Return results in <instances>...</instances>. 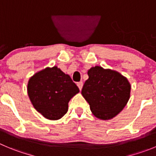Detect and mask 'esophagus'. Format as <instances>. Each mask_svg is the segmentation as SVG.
I'll return each instance as SVG.
<instances>
[{"label":"esophagus","instance_id":"esophagus-1","mask_svg":"<svg viewBox=\"0 0 156 156\" xmlns=\"http://www.w3.org/2000/svg\"><path fill=\"white\" fill-rule=\"evenodd\" d=\"M77 85H78V88H79V90H80V91H81V90L82 89L83 82H82V81H80V82H78V83H77Z\"/></svg>","mask_w":156,"mask_h":156}]
</instances>
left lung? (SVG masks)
I'll use <instances>...</instances> for the list:
<instances>
[{
    "mask_svg": "<svg viewBox=\"0 0 156 156\" xmlns=\"http://www.w3.org/2000/svg\"><path fill=\"white\" fill-rule=\"evenodd\" d=\"M81 94L88 101L92 114L101 120L115 117L127 105L131 85L127 78L115 70L91 67Z\"/></svg>",
    "mask_w": 156,
    "mask_h": 156,
    "instance_id": "obj_1",
    "label": "left lung"
}]
</instances>
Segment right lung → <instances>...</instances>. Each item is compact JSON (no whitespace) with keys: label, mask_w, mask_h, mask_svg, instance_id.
Here are the masks:
<instances>
[{"label":"right lung","mask_w":156,"mask_h":156,"mask_svg":"<svg viewBox=\"0 0 156 156\" xmlns=\"http://www.w3.org/2000/svg\"><path fill=\"white\" fill-rule=\"evenodd\" d=\"M29 99L36 111L49 120L62 119L68 110V102L79 92L71 77L58 68L47 67L28 80Z\"/></svg>","instance_id":"obj_1"}]
</instances>
